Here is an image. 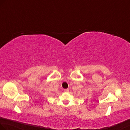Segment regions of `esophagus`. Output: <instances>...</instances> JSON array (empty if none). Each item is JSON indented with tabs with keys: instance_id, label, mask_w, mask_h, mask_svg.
I'll return each instance as SVG.
<instances>
[{
	"instance_id": "esophagus-1",
	"label": "esophagus",
	"mask_w": 130,
	"mask_h": 130,
	"mask_svg": "<svg viewBox=\"0 0 130 130\" xmlns=\"http://www.w3.org/2000/svg\"><path fill=\"white\" fill-rule=\"evenodd\" d=\"M64 92H69V90L68 89H65V90H64Z\"/></svg>"
}]
</instances>
